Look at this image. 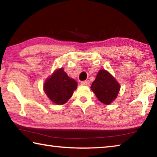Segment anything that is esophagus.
Instances as JSON below:
<instances>
[{
  "mask_svg": "<svg viewBox=\"0 0 157 157\" xmlns=\"http://www.w3.org/2000/svg\"><path fill=\"white\" fill-rule=\"evenodd\" d=\"M89 84H90V82L89 81H82V82H81V84L82 85H89Z\"/></svg>",
  "mask_w": 157,
  "mask_h": 157,
  "instance_id": "obj_1",
  "label": "esophagus"
}]
</instances>
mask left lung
Listing matches in <instances>:
<instances>
[{
  "instance_id": "obj_1",
  "label": "left lung",
  "mask_w": 157,
  "mask_h": 157,
  "mask_svg": "<svg viewBox=\"0 0 157 157\" xmlns=\"http://www.w3.org/2000/svg\"><path fill=\"white\" fill-rule=\"evenodd\" d=\"M91 89L101 102L110 105L118 96L121 85L110 73L101 69L93 82Z\"/></svg>"
}]
</instances>
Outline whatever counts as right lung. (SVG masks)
<instances>
[{
  "label": "right lung",
  "mask_w": 157,
  "mask_h": 157,
  "mask_svg": "<svg viewBox=\"0 0 157 157\" xmlns=\"http://www.w3.org/2000/svg\"><path fill=\"white\" fill-rule=\"evenodd\" d=\"M78 82L68 77L63 68L55 70L44 84V91L52 103L65 104L72 97Z\"/></svg>",
  "instance_id": "obj_1"
}]
</instances>
